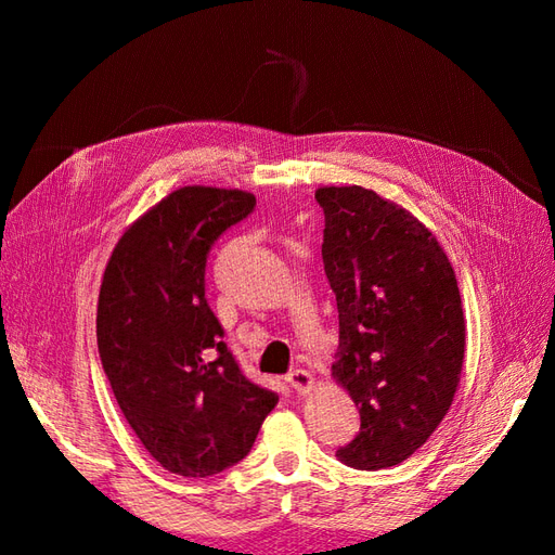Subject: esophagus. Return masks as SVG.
Returning a JSON list of instances; mask_svg holds the SVG:
<instances>
[{"mask_svg": "<svg viewBox=\"0 0 555 555\" xmlns=\"http://www.w3.org/2000/svg\"><path fill=\"white\" fill-rule=\"evenodd\" d=\"M288 384H291L293 391L300 393V396L310 393V391H312V386H314V382H312V374H310V372H305V370H293V372L288 374Z\"/></svg>", "mask_w": 555, "mask_h": 555, "instance_id": "esophagus-1", "label": "esophagus"}]
</instances>
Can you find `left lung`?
<instances>
[{
	"label": "left lung",
	"mask_w": 555,
	"mask_h": 555,
	"mask_svg": "<svg viewBox=\"0 0 555 555\" xmlns=\"http://www.w3.org/2000/svg\"><path fill=\"white\" fill-rule=\"evenodd\" d=\"M324 271L338 308L336 384L360 410L340 463L386 469L427 443L465 360L455 271L424 223L362 185H322Z\"/></svg>",
	"instance_id": "obj_1"
}]
</instances>
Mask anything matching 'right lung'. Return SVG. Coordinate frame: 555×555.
<instances>
[{
  "mask_svg": "<svg viewBox=\"0 0 555 555\" xmlns=\"http://www.w3.org/2000/svg\"><path fill=\"white\" fill-rule=\"evenodd\" d=\"M253 207L238 188L183 185L124 231L102 276L104 374L140 443L181 477L243 460L279 403L245 379L205 298L209 247Z\"/></svg>",
  "mask_w": 555,
  "mask_h": 555,
  "instance_id": "1",
  "label": "right lung"
}]
</instances>
